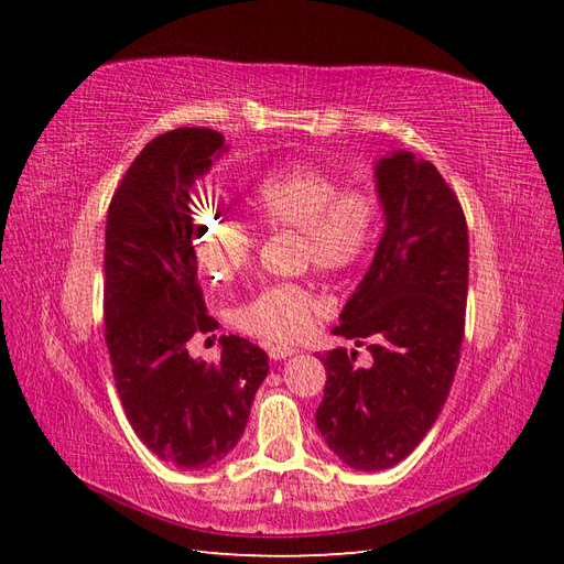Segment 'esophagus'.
Returning a JSON list of instances; mask_svg holds the SVG:
<instances>
[{"instance_id": "34e87169", "label": "esophagus", "mask_w": 564, "mask_h": 564, "mask_svg": "<svg viewBox=\"0 0 564 564\" xmlns=\"http://www.w3.org/2000/svg\"><path fill=\"white\" fill-rule=\"evenodd\" d=\"M296 348H286V346H268L270 360H284V357H292Z\"/></svg>"}]
</instances>
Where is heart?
Wrapping results in <instances>:
<instances>
[{
  "mask_svg": "<svg viewBox=\"0 0 564 564\" xmlns=\"http://www.w3.org/2000/svg\"><path fill=\"white\" fill-rule=\"evenodd\" d=\"M253 224L296 232V263L324 275H344L360 265L379 237L381 209L371 193L344 187L336 176L308 164L272 166L251 176L245 191ZM253 232L232 216L204 209L193 220V249L216 282L235 280L253 256ZM324 311L303 282L265 284L232 311L235 329L270 346L294 344Z\"/></svg>",
  "mask_w": 564,
  "mask_h": 564,
  "instance_id": "obj_1",
  "label": "heart"
}]
</instances>
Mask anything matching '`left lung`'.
<instances>
[{
    "mask_svg": "<svg viewBox=\"0 0 564 564\" xmlns=\"http://www.w3.org/2000/svg\"><path fill=\"white\" fill-rule=\"evenodd\" d=\"M386 230L365 280L332 334L367 346L334 348L315 423L357 470H386L416 449L442 412L460 357L468 299V226L437 169L398 150L379 160Z\"/></svg>",
    "mask_w": 564,
    "mask_h": 564,
    "instance_id": "8db88e82",
    "label": "left lung"
}]
</instances>
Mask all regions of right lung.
<instances>
[{
  "instance_id": "add662e5",
  "label": "right lung",
  "mask_w": 564,
  "mask_h": 564,
  "mask_svg": "<svg viewBox=\"0 0 564 564\" xmlns=\"http://www.w3.org/2000/svg\"><path fill=\"white\" fill-rule=\"evenodd\" d=\"M224 135L183 127L152 139L112 195L106 224V346L124 414L143 445L181 470L214 466L240 442L268 355L220 336V360L187 352L216 329L197 282L191 187Z\"/></svg>"
}]
</instances>
